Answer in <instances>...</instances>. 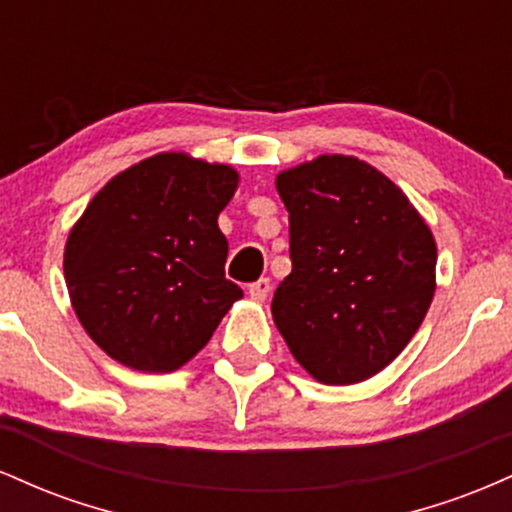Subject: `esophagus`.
<instances>
[{"label": "esophagus", "mask_w": 512, "mask_h": 512, "mask_svg": "<svg viewBox=\"0 0 512 512\" xmlns=\"http://www.w3.org/2000/svg\"><path fill=\"white\" fill-rule=\"evenodd\" d=\"M269 289H272V281H269L267 276H262V279L252 281V284L248 286V293H250V298H255V301H264Z\"/></svg>", "instance_id": "obj_1"}]
</instances>
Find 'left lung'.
I'll return each instance as SVG.
<instances>
[{
    "label": "left lung",
    "mask_w": 512,
    "mask_h": 512,
    "mask_svg": "<svg viewBox=\"0 0 512 512\" xmlns=\"http://www.w3.org/2000/svg\"><path fill=\"white\" fill-rule=\"evenodd\" d=\"M291 274L272 315L296 361L325 385L370 378L402 354L436 291V240L409 199L354 156L276 178Z\"/></svg>",
    "instance_id": "obj_1"
}]
</instances>
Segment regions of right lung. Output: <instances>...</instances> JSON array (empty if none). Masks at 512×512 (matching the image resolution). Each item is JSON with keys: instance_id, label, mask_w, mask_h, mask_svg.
I'll return each mask as SVG.
<instances>
[{"instance_id": "add662e5", "label": "right lung", "mask_w": 512, "mask_h": 512, "mask_svg": "<svg viewBox=\"0 0 512 512\" xmlns=\"http://www.w3.org/2000/svg\"><path fill=\"white\" fill-rule=\"evenodd\" d=\"M238 173L158 154L91 199L64 248V279L88 337L115 361L170 373L209 342L238 298L219 231Z\"/></svg>"}]
</instances>
